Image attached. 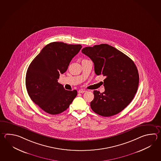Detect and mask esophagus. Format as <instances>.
<instances>
[{
  "mask_svg": "<svg viewBox=\"0 0 161 161\" xmlns=\"http://www.w3.org/2000/svg\"><path fill=\"white\" fill-rule=\"evenodd\" d=\"M86 92V90H84V89H80V90H79L78 92L80 93H84V92Z\"/></svg>",
  "mask_w": 161,
  "mask_h": 161,
  "instance_id": "34e87169",
  "label": "esophagus"
}]
</instances>
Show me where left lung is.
<instances>
[{
	"mask_svg": "<svg viewBox=\"0 0 161 161\" xmlns=\"http://www.w3.org/2000/svg\"><path fill=\"white\" fill-rule=\"evenodd\" d=\"M82 53L93 61L96 74L106 77L105 91H93L91 108L105 117L118 114L131 103L138 90L139 77L134 61L107 44L86 47Z\"/></svg>",
	"mask_w": 161,
	"mask_h": 161,
	"instance_id": "1",
	"label": "left lung"
}]
</instances>
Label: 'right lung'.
Masks as SVG:
<instances>
[{"label":"right lung","instance_id":"add662e5","mask_svg":"<svg viewBox=\"0 0 161 161\" xmlns=\"http://www.w3.org/2000/svg\"><path fill=\"white\" fill-rule=\"evenodd\" d=\"M81 47V45L50 43L30 64L26 75L27 91L31 100L44 111L59 114L68 108L76 97V90H65L58 79Z\"/></svg>","mask_w":161,"mask_h":161}]
</instances>
